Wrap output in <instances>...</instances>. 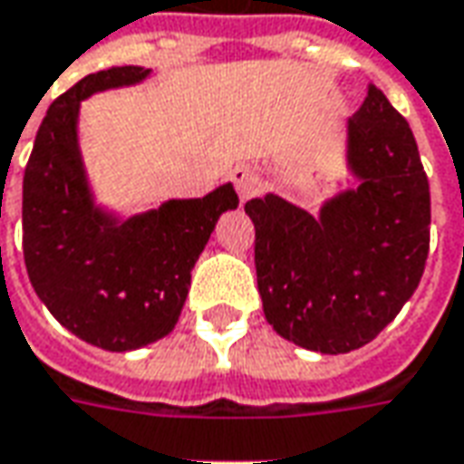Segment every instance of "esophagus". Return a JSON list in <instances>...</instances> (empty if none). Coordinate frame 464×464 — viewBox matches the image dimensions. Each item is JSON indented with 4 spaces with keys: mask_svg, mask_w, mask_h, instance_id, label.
<instances>
[{
    "mask_svg": "<svg viewBox=\"0 0 464 464\" xmlns=\"http://www.w3.org/2000/svg\"><path fill=\"white\" fill-rule=\"evenodd\" d=\"M231 180L233 186H236V190H238V196H241V200L246 203V200L256 198L258 193H261V178H258V173H256L254 168H248V165H238L236 170L231 173Z\"/></svg>",
    "mask_w": 464,
    "mask_h": 464,
    "instance_id": "esophagus-1",
    "label": "esophagus"
}]
</instances>
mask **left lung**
Masks as SVG:
<instances>
[{
  "instance_id": "obj_1",
  "label": "left lung",
  "mask_w": 464,
  "mask_h": 464,
  "mask_svg": "<svg viewBox=\"0 0 464 464\" xmlns=\"http://www.w3.org/2000/svg\"><path fill=\"white\" fill-rule=\"evenodd\" d=\"M354 188L314 216L266 193L246 203L266 322L291 344L346 354L369 344L420 284L430 251V183L410 122L369 85L346 120Z\"/></svg>"
}]
</instances>
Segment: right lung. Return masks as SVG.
<instances>
[{
  "instance_id": "add662e5",
  "label": "right lung",
  "mask_w": 464,
  "mask_h": 464,
  "mask_svg": "<svg viewBox=\"0 0 464 464\" xmlns=\"http://www.w3.org/2000/svg\"><path fill=\"white\" fill-rule=\"evenodd\" d=\"M148 74L138 64L112 67L57 97L37 130L22 186L32 286L67 332L108 352H132L176 329L193 266L221 213L238 208L231 183L128 218L97 203L80 150V105Z\"/></svg>"
}]
</instances>
